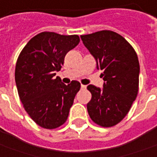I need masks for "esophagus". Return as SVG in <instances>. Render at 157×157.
I'll return each mask as SVG.
<instances>
[{"label": "esophagus", "instance_id": "34e87169", "mask_svg": "<svg viewBox=\"0 0 157 157\" xmlns=\"http://www.w3.org/2000/svg\"><path fill=\"white\" fill-rule=\"evenodd\" d=\"M81 89H86V85H81Z\"/></svg>", "mask_w": 157, "mask_h": 157}]
</instances>
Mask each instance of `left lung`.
<instances>
[{
	"label": "left lung",
	"instance_id": "left-lung-1",
	"mask_svg": "<svg viewBox=\"0 0 157 157\" xmlns=\"http://www.w3.org/2000/svg\"><path fill=\"white\" fill-rule=\"evenodd\" d=\"M103 71L102 89L90 85L91 99L87 103L90 119L103 127L115 126L129 112L138 91L139 62L136 52L123 36L112 31L80 36Z\"/></svg>",
	"mask_w": 157,
	"mask_h": 157
}]
</instances>
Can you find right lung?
I'll return each instance as SVG.
<instances>
[{
  "label": "right lung",
  "mask_w": 157,
  "mask_h": 157,
  "mask_svg": "<svg viewBox=\"0 0 157 157\" xmlns=\"http://www.w3.org/2000/svg\"><path fill=\"white\" fill-rule=\"evenodd\" d=\"M78 35L41 32L32 37L20 53L15 82L20 101L30 117L46 129L63 125L69 114L80 83L65 85L55 77L66 55L79 43Z\"/></svg>",
  "instance_id": "right-lung-1"
}]
</instances>
